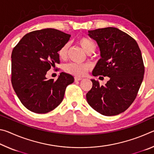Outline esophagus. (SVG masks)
Wrapping results in <instances>:
<instances>
[{
	"instance_id": "1",
	"label": "esophagus",
	"mask_w": 154,
	"mask_h": 154,
	"mask_svg": "<svg viewBox=\"0 0 154 154\" xmlns=\"http://www.w3.org/2000/svg\"><path fill=\"white\" fill-rule=\"evenodd\" d=\"M81 80H82V77H75V82H77V81H81Z\"/></svg>"
}]
</instances>
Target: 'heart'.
Segmentation results:
<instances>
[{"label":"heart","instance_id":"heart-1","mask_svg":"<svg viewBox=\"0 0 154 154\" xmlns=\"http://www.w3.org/2000/svg\"><path fill=\"white\" fill-rule=\"evenodd\" d=\"M77 43L82 47L86 53L92 54L96 50V45L92 38L87 36H79L77 39ZM69 50V44L64 43L58 51V55L61 59L66 58ZM91 69V66L88 64H76L69 63L64 67V71L76 77H83Z\"/></svg>","mask_w":154,"mask_h":154}]
</instances>
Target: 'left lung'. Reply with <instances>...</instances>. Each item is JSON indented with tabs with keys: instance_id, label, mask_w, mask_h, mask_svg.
Wrapping results in <instances>:
<instances>
[{
	"instance_id": "obj_1",
	"label": "left lung",
	"mask_w": 154,
	"mask_h": 154,
	"mask_svg": "<svg viewBox=\"0 0 154 154\" xmlns=\"http://www.w3.org/2000/svg\"><path fill=\"white\" fill-rule=\"evenodd\" d=\"M88 32L97 42L101 56L92 75L109 77V80L100 85L91 79L92 88L87 93V101L99 113L116 116L126 111L137 96L145 72L141 51L137 41L118 28H98Z\"/></svg>"
}]
</instances>
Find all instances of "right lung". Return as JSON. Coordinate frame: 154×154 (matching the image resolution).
I'll use <instances>...</instances> for the list:
<instances>
[{"label":"right lung","mask_w":154,"mask_h":154,"mask_svg":"<svg viewBox=\"0 0 154 154\" xmlns=\"http://www.w3.org/2000/svg\"><path fill=\"white\" fill-rule=\"evenodd\" d=\"M71 35L54 28L35 30L23 36L12 51L11 83L26 108L46 113L62 103L72 75L61 72L58 79L45 77L51 66L60 64L59 48Z\"/></svg>","instance_id":"1"}]
</instances>
